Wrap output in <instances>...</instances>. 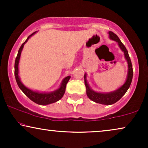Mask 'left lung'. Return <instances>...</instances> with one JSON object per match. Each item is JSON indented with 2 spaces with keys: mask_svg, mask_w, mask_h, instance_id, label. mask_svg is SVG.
I'll return each mask as SVG.
<instances>
[{
  "mask_svg": "<svg viewBox=\"0 0 148 148\" xmlns=\"http://www.w3.org/2000/svg\"><path fill=\"white\" fill-rule=\"evenodd\" d=\"M108 34L109 38H110L111 40H114V41L118 42L119 47H120L121 49L122 50V51L124 52L125 57L126 58L127 63H128V73H127L126 82H125V84H123L122 86L120 87L119 89H117L116 90L114 91V92H111L108 93H100L95 92V91L92 90V89L90 88L89 84H88V82H87L86 74L84 75L85 85H86V87L87 96H88V97L90 99V100L94 101V102L105 105H110L114 104L115 102L119 101L123 96H124L125 93L127 92V90H128L129 87L131 86L133 73L132 63H131L130 57H129V53L127 48H125L124 44L121 42L118 36H117L114 33H113L112 32H109Z\"/></svg>",
  "mask_w": 148,
  "mask_h": 148,
  "instance_id": "left-lung-1",
  "label": "left lung"
}]
</instances>
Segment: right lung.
Listing matches in <instances>:
<instances>
[{
    "label": "right lung",
    "instance_id": "obj_1",
    "mask_svg": "<svg viewBox=\"0 0 148 148\" xmlns=\"http://www.w3.org/2000/svg\"><path fill=\"white\" fill-rule=\"evenodd\" d=\"M36 32H34L33 34L28 36L27 40L22 44L21 47L19 48V51H18L17 56L16 57L15 62V76L16 79V82L19 86V88L21 89L22 92L29 98L30 100L33 101L36 104H40V105H47L52 104V103L56 102L62 98V97L63 96V95L65 92V88L66 84H67L69 80L71 77V76H67L62 80L60 85V88L55 91L52 92L50 93H41L36 92V91H33L30 89L26 88L24 85L22 84L21 80H20L19 77V69H18V66H19V62L20 59V56H21V53L22 50H23V46L26 42H27V40H29V38L31 37L32 35H34Z\"/></svg>",
    "mask_w": 148,
    "mask_h": 148
}]
</instances>
